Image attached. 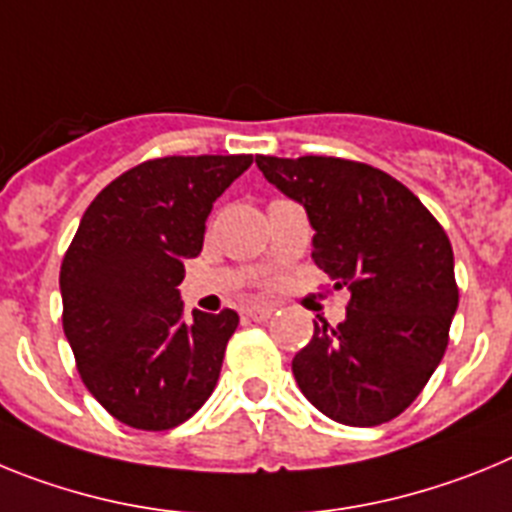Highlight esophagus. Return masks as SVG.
<instances>
[{"label": "esophagus", "instance_id": "34e87169", "mask_svg": "<svg viewBox=\"0 0 512 512\" xmlns=\"http://www.w3.org/2000/svg\"><path fill=\"white\" fill-rule=\"evenodd\" d=\"M270 314H273V309H270V306H260V304L247 306V309H244V317L252 319V322H265V319H270Z\"/></svg>", "mask_w": 512, "mask_h": 512}]
</instances>
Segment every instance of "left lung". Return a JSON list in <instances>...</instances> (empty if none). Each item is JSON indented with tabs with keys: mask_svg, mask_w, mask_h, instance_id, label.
Instances as JSON below:
<instances>
[{
	"mask_svg": "<svg viewBox=\"0 0 512 512\" xmlns=\"http://www.w3.org/2000/svg\"><path fill=\"white\" fill-rule=\"evenodd\" d=\"M255 162L306 208L311 257L335 288L350 291L345 319L314 324L293 358L296 384L342 425L394 420L441 363L459 306L446 231L410 188L371 164L262 154Z\"/></svg>",
	"mask_w": 512,
	"mask_h": 512,
	"instance_id": "left-lung-1",
	"label": "left lung"
}]
</instances>
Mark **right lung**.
Here are the masks:
<instances>
[{
	"mask_svg": "<svg viewBox=\"0 0 512 512\" xmlns=\"http://www.w3.org/2000/svg\"><path fill=\"white\" fill-rule=\"evenodd\" d=\"M250 164V154L149 159L79 221L59 275L64 335L84 386L131 428H177L219 381L237 311L188 319L177 286L213 203Z\"/></svg>",
	"mask_w": 512,
	"mask_h": 512,
	"instance_id": "1",
	"label": "right lung"
}]
</instances>
